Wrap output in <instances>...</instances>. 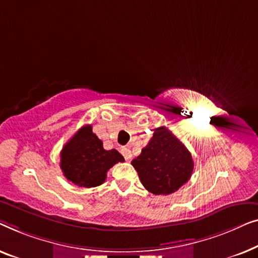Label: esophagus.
Instances as JSON below:
<instances>
[{
	"mask_svg": "<svg viewBox=\"0 0 258 258\" xmlns=\"http://www.w3.org/2000/svg\"><path fill=\"white\" fill-rule=\"evenodd\" d=\"M121 154L124 155V158L126 159V160H131V158H132V152H131L130 148H121Z\"/></svg>",
	"mask_w": 258,
	"mask_h": 258,
	"instance_id": "esophagus-1",
	"label": "esophagus"
}]
</instances>
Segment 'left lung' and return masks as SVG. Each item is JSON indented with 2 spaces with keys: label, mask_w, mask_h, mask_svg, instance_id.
<instances>
[{
  "label": "left lung",
  "mask_w": 258,
  "mask_h": 258,
  "mask_svg": "<svg viewBox=\"0 0 258 258\" xmlns=\"http://www.w3.org/2000/svg\"><path fill=\"white\" fill-rule=\"evenodd\" d=\"M131 164L144 187L155 195L176 191L190 179L194 169L190 152L165 126L154 130L147 146Z\"/></svg>",
  "instance_id": "left-lung-1"
}]
</instances>
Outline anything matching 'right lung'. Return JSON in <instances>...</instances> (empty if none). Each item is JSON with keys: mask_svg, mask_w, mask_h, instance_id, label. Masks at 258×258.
<instances>
[{"mask_svg": "<svg viewBox=\"0 0 258 258\" xmlns=\"http://www.w3.org/2000/svg\"><path fill=\"white\" fill-rule=\"evenodd\" d=\"M125 159L117 150L106 151L103 141L92 132L91 125L79 128L60 152V168L64 176L79 187L100 186L107 170Z\"/></svg>", "mask_w": 258, "mask_h": 258, "instance_id": "add662e5", "label": "right lung"}]
</instances>
